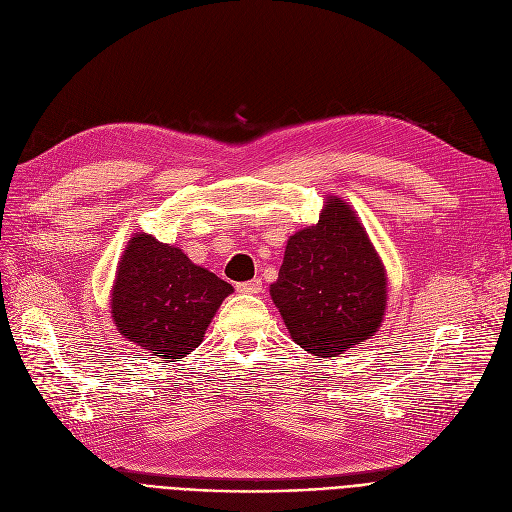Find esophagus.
I'll return each instance as SVG.
<instances>
[{
	"mask_svg": "<svg viewBox=\"0 0 512 512\" xmlns=\"http://www.w3.org/2000/svg\"><path fill=\"white\" fill-rule=\"evenodd\" d=\"M236 288H238V293L257 295V293H261V280H259V278H253V280H249V282H240V284H236Z\"/></svg>",
	"mask_w": 512,
	"mask_h": 512,
	"instance_id": "esophagus-1",
	"label": "esophagus"
}]
</instances>
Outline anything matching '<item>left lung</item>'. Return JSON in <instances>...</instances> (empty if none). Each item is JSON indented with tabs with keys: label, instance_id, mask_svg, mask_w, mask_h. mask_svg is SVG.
I'll list each match as a JSON object with an SVG mask.
<instances>
[{
	"label": "left lung",
	"instance_id": "left-lung-1",
	"mask_svg": "<svg viewBox=\"0 0 512 512\" xmlns=\"http://www.w3.org/2000/svg\"><path fill=\"white\" fill-rule=\"evenodd\" d=\"M270 295L291 339L337 358L374 337L387 309V272L355 211L326 196L318 224L286 240Z\"/></svg>",
	"mask_w": 512,
	"mask_h": 512
}]
</instances>
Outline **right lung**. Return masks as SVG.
<instances>
[{
    "label": "right lung",
    "mask_w": 512,
    "mask_h": 512,
    "mask_svg": "<svg viewBox=\"0 0 512 512\" xmlns=\"http://www.w3.org/2000/svg\"><path fill=\"white\" fill-rule=\"evenodd\" d=\"M232 284L173 244L136 232L119 259L110 316L119 335L163 362H180L203 343Z\"/></svg>",
    "instance_id": "obj_1"
}]
</instances>
